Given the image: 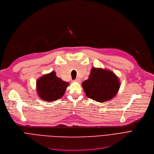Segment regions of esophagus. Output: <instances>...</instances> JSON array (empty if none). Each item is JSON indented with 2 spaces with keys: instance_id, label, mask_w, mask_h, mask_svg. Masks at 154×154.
Listing matches in <instances>:
<instances>
[{
  "instance_id": "esophagus-1",
  "label": "esophagus",
  "mask_w": 154,
  "mask_h": 154,
  "mask_svg": "<svg viewBox=\"0 0 154 154\" xmlns=\"http://www.w3.org/2000/svg\"><path fill=\"white\" fill-rule=\"evenodd\" d=\"M74 82H76V83H80V82H81V80H80V79H79V78H76L75 80H74V81H73Z\"/></svg>"
}]
</instances>
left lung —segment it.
<instances>
[{
  "label": "left lung",
  "mask_w": 154,
  "mask_h": 154,
  "mask_svg": "<svg viewBox=\"0 0 154 154\" xmlns=\"http://www.w3.org/2000/svg\"><path fill=\"white\" fill-rule=\"evenodd\" d=\"M82 85L88 98L102 103L116 96L120 88V82L112 71L93 67L88 79Z\"/></svg>",
  "instance_id": "8db88e82"
}]
</instances>
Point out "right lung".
I'll return each instance as SVG.
<instances>
[{
    "label": "right lung",
    "instance_id": "1",
    "mask_svg": "<svg viewBox=\"0 0 154 154\" xmlns=\"http://www.w3.org/2000/svg\"><path fill=\"white\" fill-rule=\"evenodd\" d=\"M69 85V83L57 77L56 72L53 71L37 79L36 91L42 101L52 102L63 97Z\"/></svg>",
    "mask_w": 154,
    "mask_h": 154
}]
</instances>
